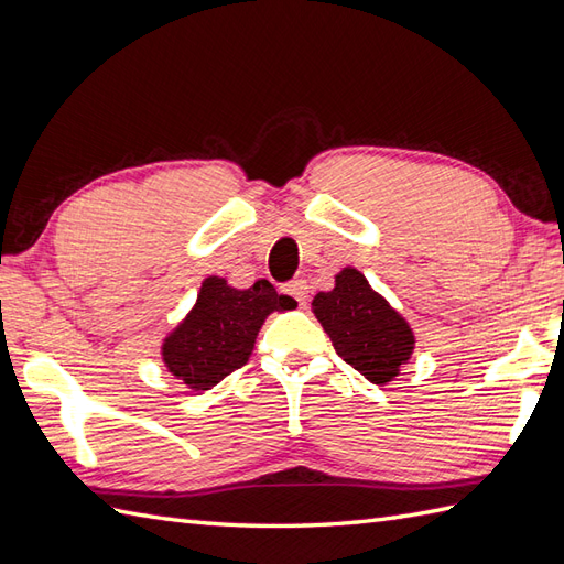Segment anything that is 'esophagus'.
<instances>
[{
  "label": "esophagus",
  "instance_id": "esophagus-1",
  "mask_svg": "<svg viewBox=\"0 0 564 564\" xmlns=\"http://www.w3.org/2000/svg\"><path fill=\"white\" fill-rule=\"evenodd\" d=\"M281 291H283V295H291L293 300H297L300 305H305L307 297H310V285H307L305 279H295L291 283H285Z\"/></svg>",
  "mask_w": 564,
  "mask_h": 564
}]
</instances>
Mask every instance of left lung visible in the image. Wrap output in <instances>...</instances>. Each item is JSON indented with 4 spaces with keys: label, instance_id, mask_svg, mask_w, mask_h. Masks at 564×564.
I'll return each mask as SVG.
<instances>
[{
    "label": "left lung",
    "instance_id": "left-lung-1",
    "mask_svg": "<svg viewBox=\"0 0 564 564\" xmlns=\"http://www.w3.org/2000/svg\"><path fill=\"white\" fill-rule=\"evenodd\" d=\"M312 312L336 352L377 386L391 383L414 350V334L405 316L388 305L365 273L352 267L338 273L334 291L314 295Z\"/></svg>",
    "mask_w": 564,
    "mask_h": 564
}]
</instances>
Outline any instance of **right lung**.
I'll return each mask as SVG.
<instances>
[{
    "label": "right lung",
    "instance_id": "1",
    "mask_svg": "<svg viewBox=\"0 0 564 564\" xmlns=\"http://www.w3.org/2000/svg\"><path fill=\"white\" fill-rule=\"evenodd\" d=\"M293 307L297 302L279 295L267 279L238 291L226 279L209 276L202 281L195 307L164 338V365L193 391H209L248 362L267 316Z\"/></svg>",
    "mask_w": 564,
    "mask_h": 564
}]
</instances>
